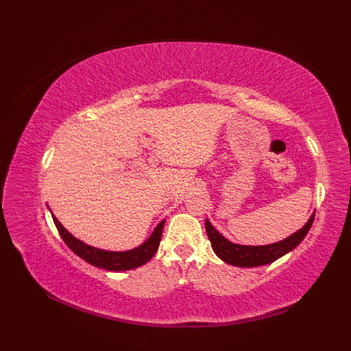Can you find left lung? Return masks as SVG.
<instances>
[{"instance_id": "1", "label": "left lung", "mask_w": 351, "mask_h": 351, "mask_svg": "<svg viewBox=\"0 0 351 351\" xmlns=\"http://www.w3.org/2000/svg\"><path fill=\"white\" fill-rule=\"evenodd\" d=\"M315 219V214L311 219L306 222L304 227L300 228L290 237L281 240L274 244H267V246H241V244H234L222 237L219 232L210 226V222L206 219V234L212 244V249L217 253L222 261L234 265V267L241 268H250V267H262V265L271 263L277 261L278 258L284 256L285 253L293 250L297 244H299L311 230Z\"/></svg>"}]
</instances>
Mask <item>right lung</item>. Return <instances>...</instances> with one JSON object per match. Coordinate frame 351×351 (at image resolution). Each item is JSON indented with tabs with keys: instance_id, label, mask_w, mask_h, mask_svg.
Segmentation results:
<instances>
[{
	"instance_id": "1",
	"label": "right lung",
	"mask_w": 351,
	"mask_h": 351,
	"mask_svg": "<svg viewBox=\"0 0 351 351\" xmlns=\"http://www.w3.org/2000/svg\"><path fill=\"white\" fill-rule=\"evenodd\" d=\"M52 219H54V224L60 232L61 239L64 240V243L71 249V252L76 253L83 261L93 265V267L104 268L107 271L133 269L137 267H142L147 261H151L158 250L165 224V221L159 222L158 227L152 232V236L137 249L129 252H107L82 243L76 237H73L70 232L60 224V221L56 217H52Z\"/></svg>"
}]
</instances>
